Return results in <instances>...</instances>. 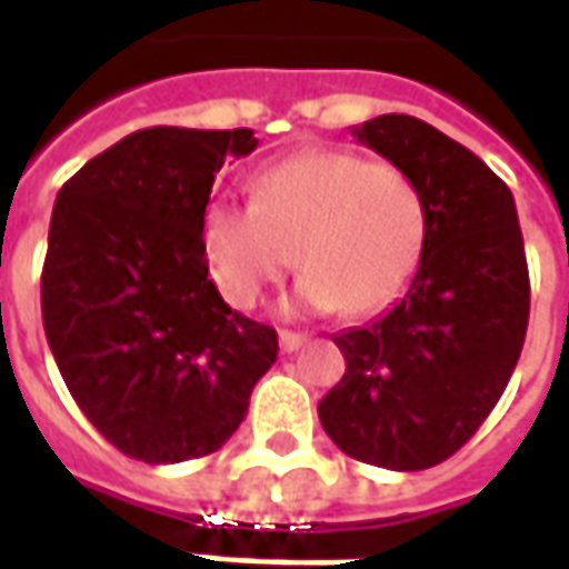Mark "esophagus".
<instances>
[{"label": "esophagus", "mask_w": 569, "mask_h": 569, "mask_svg": "<svg viewBox=\"0 0 569 569\" xmlns=\"http://www.w3.org/2000/svg\"><path fill=\"white\" fill-rule=\"evenodd\" d=\"M303 341H307V336H303V332H291V329H281V332H278V345H281V351H288V355H291V351H297Z\"/></svg>", "instance_id": "34e87169"}]
</instances>
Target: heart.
Instances as JSON below:
<instances>
[{
    "label": "heart",
    "mask_w": 569,
    "mask_h": 569,
    "mask_svg": "<svg viewBox=\"0 0 569 569\" xmlns=\"http://www.w3.org/2000/svg\"><path fill=\"white\" fill-rule=\"evenodd\" d=\"M430 206L396 164L345 148H313L256 170L250 202L214 199L202 211L211 281L237 310H252L297 262L295 307L370 317L421 269Z\"/></svg>",
    "instance_id": "b5f03b06"
}]
</instances>
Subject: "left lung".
<instances>
[{
  "instance_id": "1",
  "label": "left lung",
  "mask_w": 569,
  "mask_h": 569,
  "mask_svg": "<svg viewBox=\"0 0 569 569\" xmlns=\"http://www.w3.org/2000/svg\"><path fill=\"white\" fill-rule=\"evenodd\" d=\"M358 142L427 196L421 269L380 319L336 336L341 377L319 421L351 459L392 471L440 466L503 396L529 326V266L510 187L425 120L386 113Z\"/></svg>"
}]
</instances>
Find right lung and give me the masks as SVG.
Returning <instances> with one entry per match:
<instances>
[{
	"label": "right lung",
	"mask_w": 569,
	"mask_h": 569,
	"mask_svg": "<svg viewBox=\"0 0 569 569\" xmlns=\"http://www.w3.org/2000/svg\"><path fill=\"white\" fill-rule=\"evenodd\" d=\"M252 129L151 126L59 189L40 274L56 367L84 418L148 466L230 440L278 358L272 326L230 310L208 278L202 211Z\"/></svg>",
	"instance_id": "1"
}]
</instances>
